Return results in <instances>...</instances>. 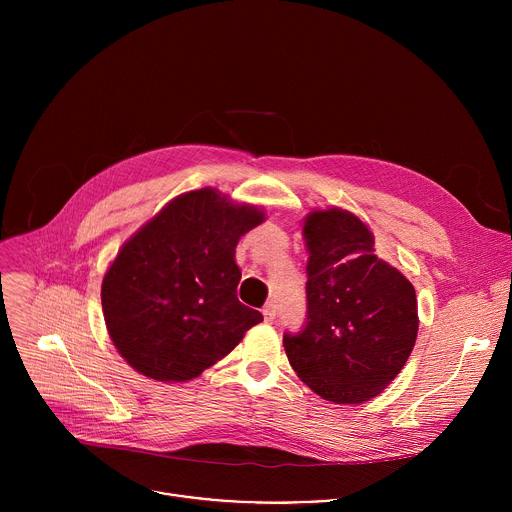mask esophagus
<instances>
[{
  "label": "esophagus",
  "instance_id": "obj_1",
  "mask_svg": "<svg viewBox=\"0 0 512 512\" xmlns=\"http://www.w3.org/2000/svg\"><path fill=\"white\" fill-rule=\"evenodd\" d=\"M263 318H265V322H273V320H275V304H273V302L265 304V308H263Z\"/></svg>",
  "mask_w": 512,
  "mask_h": 512
}]
</instances>
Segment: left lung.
Masks as SVG:
<instances>
[{
	"label": "left lung",
	"mask_w": 512,
	"mask_h": 512,
	"mask_svg": "<svg viewBox=\"0 0 512 512\" xmlns=\"http://www.w3.org/2000/svg\"><path fill=\"white\" fill-rule=\"evenodd\" d=\"M308 316L283 346L298 377L322 399L362 403L377 397L405 367L419 318L411 281L375 255V237L342 208L312 210Z\"/></svg>",
	"instance_id": "left-lung-1"
}]
</instances>
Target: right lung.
Here are the masks:
<instances>
[{
	"instance_id": "obj_1",
	"label": "right lung",
	"mask_w": 512,
	"mask_h": 512,
	"mask_svg": "<svg viewBox=\"0 0 512 512\" xmlns=\"http://www.w3.org/2000/svg\"><path fill=\"white\" fill-rule=\"evenodd\" d=\"M265 212L214 188L168 202L117 253L101 285L107 332L156 381L196 379L263 322L237 298L239 239Z\"/></svg>"
}]
</instances>
